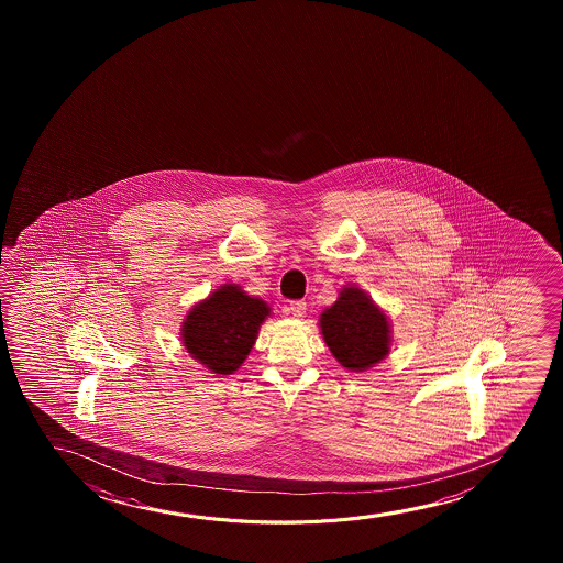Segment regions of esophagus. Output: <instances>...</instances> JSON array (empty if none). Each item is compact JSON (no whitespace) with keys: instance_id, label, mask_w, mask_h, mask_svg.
<instances>
[{"instance_id":"obj_1","label":"esophagus","mask_w":563,"mask_h":563,"mask_svg":"<svg viewBox=\"0 0 563 563\" xmlns=\"http://www.w3.org/2000/svg\"><path fill=\"white\" fill-rule=\"evenodd\" d=\"M306 309H308V303L303 300L290 301V306H288V311H290L294 317H298V319L306 316Z\"/></svg>"}]
</instances>
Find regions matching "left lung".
Wrapping results in <instances>:
<instances>
[{"label": "left lung", "instance_id": "left-lung-1", "mask_svg": "<svg viewBox=\"0 0 563 563\" xmlns=\"http://www.w3.org/2000/svg\"><path fill=\"white\" fill-rule=\"evenodd\" d=\"M321 331L332 355L344 367L365 371L385 360L390 329L385 313L357 288H344L321 316Z\"/></svg>", "mask_w": 563, "mask_h": 563}]
</instances>
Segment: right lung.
I'll return each mask as SVG.
<instances>
[{"label":"right lung","instance_id":"1","mask_svg":"<svg viewBox=\"0 0 563 563\" xmlns=\"http://www.w3.org/2000/svg\"><path fill=\"white\" fill-rule=\"evenodd\" d=\"M269 306L239 286L224 285L190 309L183 323L188 354L219 375H231L246 360Z\"/></svg>","mask_w":563,"mask_h":563}]
</instances>
